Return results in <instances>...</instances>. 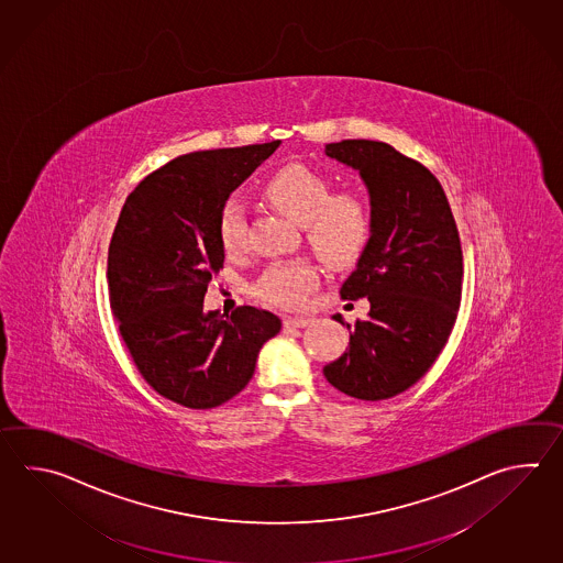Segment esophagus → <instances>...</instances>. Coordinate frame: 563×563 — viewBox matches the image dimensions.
Returning a JSON list of instances; mask_svg holds the SVG:
<instances>
[{"mask_svg":"<svg viewBox=\"0 0 563 563\" xmlns=\"http://www.w3.org/2000/svg\"><path fill=\"white\" fill-rule=\"evenodd\" d=\"M283 322H285L287 329H305V327H309L310 319H305V317H287Z\"/></svg>","mask_w":563,"mask_h":563,"instance_id":"1","label":"esophagus"}]
</instances>
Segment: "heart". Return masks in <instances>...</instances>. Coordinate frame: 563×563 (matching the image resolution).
Masks as SVG:
<instances>
[{"instance_id":"b5f03b06","label":"heart","mask_w":563,"mask_h":563,"mask_svg":"<svg viewBox=\"0 0 563 563\" xmlns=\"http://www.w3.org/2000/svg\"><path fill=\"white\" fill-rule=\"evenodd\" d=\"M263 192L280 212L305 224L312 249L327 263H353L367 244L371 207L356 190L331 195V183L305 164H288L266 178ZM219 241L227 254L246 246V214L236 198L219 212ZM319 287V271L307 261L271 264L256 283V297L280 309H302Z\"/></svg>"}]
</instances>
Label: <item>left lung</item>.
<instances>
[{
  "instance_id": "left-lung-1",
  "label": "left lung",
  "mask_w": 563,
  "mask_h": 563,
  "mask_svg": "<svg viewBox=\"0 0 563 563\" xmlns=\"http://www.w3.org/2000/svg\"><path fill=\"white\" fill-rule=\"evenodd\" d=\"M324 152L367 184L371 239L341 299L367 297L371 310L346 324L349 349L322 373L349 397L383 401L413 387L448 344L461 305L460 230L421 162L377 140L333 142Z\"/></svg>"
}]
</instances>
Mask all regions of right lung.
Returning a JSON list of instances; mask_svg holds the SVG:
<instances>
[{"label": "right lung", "instance_id": "obj_1", "mask_svg": "<svg viewBox=\"0 0 563 563\" xmlns=\"http://www.w3.org/2000/svg\"><path fill=\"white\" fill-rule=\"evenodd\" d=\"M280 140L202 150L166 162L130 192L108 249V292L120 334L152 389L212 409L253 379L258 351L280 331L268 310H205L224 263L220 207Z\"/></svg>", "mask_w": 563, "mask_h": 563}]
</instances>
